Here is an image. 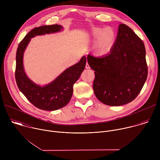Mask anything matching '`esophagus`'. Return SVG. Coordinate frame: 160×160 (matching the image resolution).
<instances>
[{"instance_id":"1","label":"esophagus","mask_w":160,"mask_h":160,"mask_svg":"<svg viewBox=\"0 0 160 160\" xmlns=\"http://www.w3.org/2000/svg\"><path fill=\"white\" fill-rule=\"evenodd\" d=\"M85 68H86V69H89V68H90V66H89V65L87 62L85 64Z\"/></svg>"}]
</instances>
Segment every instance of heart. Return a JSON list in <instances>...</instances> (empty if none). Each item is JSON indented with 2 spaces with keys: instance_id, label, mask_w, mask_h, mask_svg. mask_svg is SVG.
Masks as SVG:
<instances>
[{
  "instance_id": "b5f03b06",
  "label": "heart",
  "mask_w": 160,
  "mask_h": 160,
  "mask_svg": "<svg viewBox=\"0 0 160 160\" xmlns=\"http://www.w3.org/2000/svg\"><path fill=\"white\" fill-rule=\"evenodd\" d=\"M93 36L96 40V49L100 54H104L109 51L117 39V33L111 27H108L103 30L101 28H96L93 31Z\"/></svg>"
}]
</instances>
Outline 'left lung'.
Wrapping results in <instances>:
<instances>
[{
  "label": "left lung",
  "mask_w": 160,
  "mask_h": 160,
  "mask_svg": "<svg viewBox=\"0 0 160 160\" xmlns=\"http://www.w3.org/2000/svg\"><path fill=\"white\" fill-rule=\"evenodd\" d=\"M87 61L94 70V94L108 106H122L132 101L147 79L144 44L125 24L119 25L116 42L108 54L102 57L88 54Z\"/></svg>",
  "instance_id": "left-lung-1"
}]
</instances>
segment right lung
<instances>
[{
  "mask_svg": "<svg viewBox=\"0 0 160 160\" xmlns=\"http://www.w3.org/2000/svg\"><path fill=\"white\" fill-rule=\"evenodd\" d=\"M61 29L62 27L59 25L35 28L20 42L16 51L15 78L17 85L33 106L43 110H57L69 102L73 94V85L85 67L86 58L83 56L78 63L67 68L52 82L44 87L34 83L26 75L22 64V58L30 38L36 35L59 32Z\"/></svg>",
  "mask_w": 160,
  "mask_h": 160,
  "instance_id": "obj_1",
  "label": "right lung"
}]
</instances>
